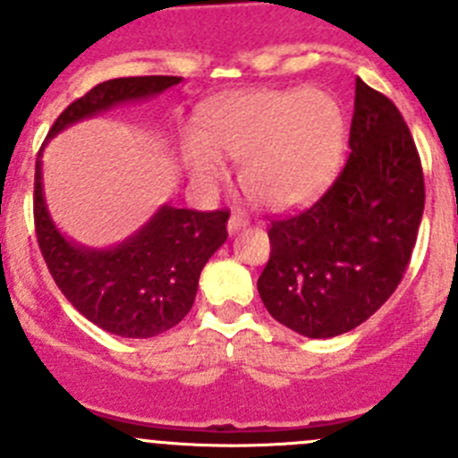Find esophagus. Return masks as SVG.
I'll use <instances>...</instances> for the list:
<instances>
[{
  "instance_id": "obj_1",
  "label": "esophagus",
  "mask_w": 458,
  "mask_h": 458,
  "mask_svg": "<svg viewBox=\"0 0 458 458\" xmlns=\"http://www.w3.org/2000/svg\"><path fill=\"white\" fill-rule=\"evenodd\" d=\"M246 225H248V216L243 215V212H233V215H230V219H228L230 233H237V230L246 228Z\"/></svg>"
}]
</instances>
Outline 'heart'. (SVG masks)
Listing matches in <instances>:
<instances>
[{"mask_svg": "<svg viewBox=\"0 0 458 458\" xmlns=\"http://www.w3.org/2000/svg\"><path fill=\"white\" fill-rule=\"evenodd\" d=\"M203 134L183 143L192 177L210 183L224 157L242 159V182L259 201L293 208L312 199L335 170L344 140V114L323 90H255L215 106Z\"/></svg>", "mask_w": 458, "mask_h": 458, "instance_id": "heart-1", "label": "heart"}]
</instances>
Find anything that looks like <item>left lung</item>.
Masks as SVG:
<instances>
[{
    "label": "left lung",
    "instance_id": "left-lung-1",
    "mask_svg": "<svg viewBox=\"0 0 458 458\" xmlns=\"http://www.w3.org/2000/svg\"><path fill=\"white\" fill-rule=\"evenodd\" d=\"M350 155L297 215L272 219L263 306L290 330L330 339L361 326L408 270L426 203L423 168L399 108L357 80Z\"/></svg>",
    "mask_w": 458,
    "mask_h": 458
}]
</instances>
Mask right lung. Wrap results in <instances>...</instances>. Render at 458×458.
Wrapping results in <instances>:
<instances>
[{
	"mask_svg": "<svg viewBox=\"0 0 458 458\" xmlns=\"http://www.w3.org/2000/svg\"><path fill=\"white\" fill-rule=\"evenodd\" d=\"M182 77H119L97 84L57 117L48 137L80 119L132 99L159 95ZM41 152L35 164V233L46 266L64 297L88 321L126 339H148L177 326L195 303L206 261L228 239L230 210L159 208L128 242L90 250L55 228L41 188Z\"/></svg>",
	"mask_w": 458,
	"mask_h": 458,
	"instance_id": "1",
	"label": "right lung"
}]
</instances>
